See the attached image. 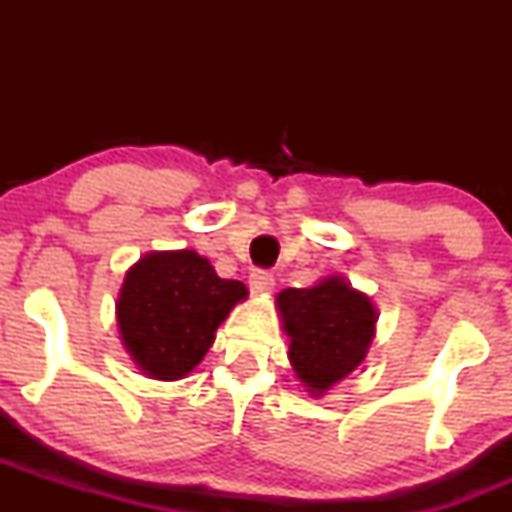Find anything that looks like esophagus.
Returning a JSON list of instances; mask_svg holds the SVG:
<instances>
[{
  "label": "esophagus",
  "instance_id": "34e87169",
  "mask_svg": "<svg viewBox=\"0 0 512 512\" xmlns=\"http://www.w3.org/2000/svg\"><path fill=\"white\" fill-rule=\"evenodd\" d=\"M250 289L252 293H269L274 289V274L272 272H264V269H257V272L250 274Z\"/></svg>",
  "mask_w": 512,
  "mask_h": 512
}]
</instances>
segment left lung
Wrapping results in <instances>:
<instances>
[{
	"instance_id": "obj_1",
	"label": "left lung",
	"mask_w": 512,
	"mask_h": 512,
	"mask_svg": "<svg viewBox=\"0 0 512 512\" xmlns=\"http://www.w3.org/2000/svg\"><path fill=\"white\" fill-rule=\"evenodd\" d=\"M276 310L289 337L291 368L310 397L330 392L366 361L378 310L344 276H325L308 289H284Z\"/></svg>"
}]
</instances>
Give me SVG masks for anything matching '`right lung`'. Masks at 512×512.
Instances as JSON below:
<instances>
[{
  "mask_svg": "<svg viewBox=\"0 0 512 512\" xmlns=\"http://www.w3.org/2000/svg\"><path fill=\"white\" fill-rule=\"evenodd\" d=\"M248 298L195 250H151L127 269L115 303L122 346L146 378L180 380L207 356L216 330Z\"/></svg>",
  "mask_w": 512,
  "mask_h": 512,
  "instance_id": "add662e5",
  "label": "right lung"
}]
</instances>
